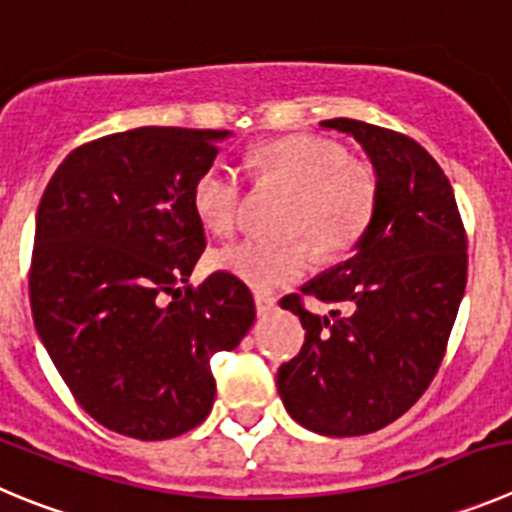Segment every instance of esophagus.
Listing matches in <instances>:
<instances>
[{"instance_id":"34e87169","label":"esophagus","mask_w":512,"mask_h":512,"mask_svg":"<svg viewBox=\"0 0 512 512\" xmlns=\"http://www.w3.org/2000/svg\"><path fill=\"white\" fill-rule=\"evenodd\" d=\"M253 302H256V312H259V317H266V314H271L276 309V297L269 292H256L253 294Z\"/></svg>"}]
</instances>
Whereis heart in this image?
I'll list each match as a JSON object with an SVG mask.
<instances>
[{
  "label": "heart",
  "instance_id": "b5f03b06",
  "mask_svg": "<svg viewBox=\"0 0 512 512\" xmlns=\"http://www.w3.org/2000/svg\"><path fill=\"white\" fill-rule=\"evenodd\" d=\"M264 185L294 192L289 233L315 238L325 256H345L368 233L375 215V177L365 164L348 159L337 142L312 134L276 139L253 157ZM243 182L223 159H215L192 185V210L205 231L231 236L241 213ZM215 269L246 281L248 287L274 289L302 279L314 266L308 238L287 243L238 241L213 256Z\"/></svg>",
  "mask_w": 512,
  "mask_h": 512
}]
</instances>
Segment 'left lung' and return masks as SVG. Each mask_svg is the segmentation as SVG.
I'll return each instance as SVG.
<instances>
[{"label": "left lung", "instance_id": "obj_1", "mask_svg": "<svg viewBox=\"0 0 512 512\" xmlns=\"http://www.w3.org/2000/svg\"><path fill=\"white\" fill-rule=\"evenodd\" d=\"M320 126L363 147L378 200L353 259L302 287L332 312L281 299L307 335L276 388L304 429L360 437L406 414L434 381L467 284V236L452 185L421 144L355 119Z\"/></svg>", "mask_w": 512, "mask_h": 512}]
</instances>
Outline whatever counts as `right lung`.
Instances as JSON below:
<instances>
[{
  "mask_svg": "<svg viewBox=\"0 0 512 512\" xmlns=\"http://www.w3.org/2000/svg\"><path fill=\"white\" fill-rule=\"evenodd\" d=\"M228 134H109L73 149L42 192L35 330L83 411L124 437L157 442L203 424L215 401L210 358L236 348L256 320L236 276L187 284L205 251L192 185Z\"/></svg>",
  "mask_w": 512,
  "mask_h": 512,
  "instance_id": "right-lung-1",
  "label": "right lung"
}]
</instances>
